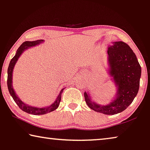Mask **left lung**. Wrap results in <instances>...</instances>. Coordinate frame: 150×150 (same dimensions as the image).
Listing matches in <instances>:
<instances>
[{
	"label": "left lung",
	"instance_id": "left-lung-1",
	"mask_svg": "<svg viewBox=\"0 0 150 150\" xmlns=\"http://www.w3.org/2000/svg\"><path fill=\"white\" fill-rule=\"evenodd\" d=\"M107 52L109 74L117 89L114 100L104 106L91 101L86 92L84 97L86 104L93 110L113 115L125 110L133 102L139 91L142 69L132 49L123 42H113Z\"/></svg>",
	"mask_w": 150,
	"mask_h": 150
}]
</instances>
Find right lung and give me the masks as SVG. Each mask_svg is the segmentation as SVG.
<instances>
[{
    "label": "right lung",
    "instance_id": "right-lung-1",
    "mask_svg": "<svg viewBox=\"0 0 150 150\" xmlns=\"http://www.w3.org/2000/svg\"><path fill=\"white\" fill-rule=\"evenodd\" d=\"M42 42H44L43 40H35V41H32V42H30V41L24 42L23 43L19 46V48H18L15 57L11 60L9 65H8V71H7L8 89L11 96L13 98V99L14 100L15 103L18 105V106L19 107L20 109H21L22 110L25 112L27 113L32 114V115H45V114L50 112L56 110V109H57L59 106L60 102H61V100L62 93L64 90V88L61 89V91H60L59 94L58 95L57 100H56L54 102L51 104L50 106L44 107V108H37V107L28 106V104H26L24 103V102H22L21 100H20V98L17 96L16 93H15V91H14V89H13V85H12L13 71V69L15 67V64H16L17 61H18V59H19V58L20 57V56H21V54L23 53L25 50H27L28 48L38 45V44L42 43Z\"/></svg>",
    "mask_w": 150,
    "mask_h": 150
}]
</instances>
